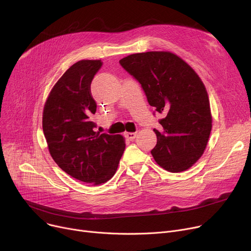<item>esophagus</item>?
<instances>
[{"label":"esophagus","instance_id":"1","mask_svg":"<svg viewBox=\"0 0 251 251\" xmlns=\"http://www.w3.org/2000/svg\"><path fill=\"white\" fill-rule=\"evenodd\" d=\"M125 137H126L127 140L132 141V140H134V138L136 137V133H133V132H126V133H125Z\"/></svg>","mask_w":251,"mask_h":251}]
</instances>
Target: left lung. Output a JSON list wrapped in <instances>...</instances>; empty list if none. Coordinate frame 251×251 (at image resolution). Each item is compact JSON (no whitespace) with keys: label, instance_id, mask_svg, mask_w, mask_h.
<instances>
[{"label":"left lung","instance_id":"1","mask_svg":"<svg viewBox=\"0 0 251 251\" xmlns=\"http://www.w3.org/2000/svg\"><path fill=\"white\" fill-rule=\"evenodd\" d=\"M120 65L141 85L149 103L163 114L153 129L154 161L169 172L190 168L202 155L212 130L207 92L190 66L170 51L127 56Z\"/></svg>","mask_w":251,"mask_h":251}]
</instances>
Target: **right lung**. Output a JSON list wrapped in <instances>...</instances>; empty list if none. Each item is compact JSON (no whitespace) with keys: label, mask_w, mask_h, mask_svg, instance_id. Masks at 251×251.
<instances>
[{"label":"right lung","mask_w":251,"mask_h":251,"mask_svg":"<svg viewBox=\"0 0 251 251\" xmlns=\"http://www.w3.org/2000/svg\"><path fill=\"white\" fill-rule=\"evenodd\" d=\"M100 60L73 64L50 90L43 114V129L56 164L71 177L85 183L107 182L116 173L125 150L122 135L96 132L90 120L97 102L90 84Z\"/></svg>","instance_id":"add662e5"}]
</instances>
